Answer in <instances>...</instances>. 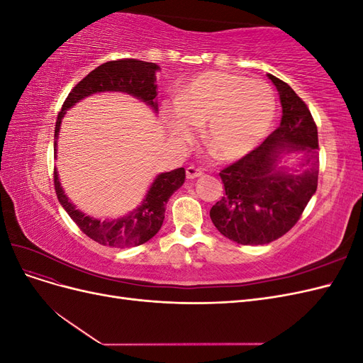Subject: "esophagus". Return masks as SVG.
I'll return each instance as SVG.
<instances>
[{
    "instance_id": "34e87169",
    "label": "esophagus",
    "mask_w": 363,
    "mask_h": 363,
    "mask_svg": "<svg viewBox=\"0 0 363 363\" xmlns=\"http://www.w3.org/2000/svg\"><path fill=\"white\" fill-rule=\"evenodd\" d=\"M203 174H204V171H203L201 168H196V167H194V164H191V167L186 168V177L191 179V180L201 177Z\"/></svg>"
}]
</instances>
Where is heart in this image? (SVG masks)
Returning <instances> with one entry per match:
<instances>
[{
    "label": "heart",
    "instance_id": "1",
    "mask_svg": "<svg viewBox=\"0 0 363 363\" xmlns=\"http://www.w3.org/2000/svg\"><path fill=\"white\" fill-rule=\"evenodd\" d=\"M276 115V96L265 82L230 72H203L184 84L175 106L164 107L174 140L194 136L204 124V140L223 160H236L259 145Z\"/></svg>",
    "mask_w": 363,
    "mask_h": 363
}]
</instances>
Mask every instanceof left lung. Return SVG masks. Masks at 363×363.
I'll return each mask as SVG.
<instances>
[{
  "label": "left lung",
  "instance_id": "left-lung-1",
  "mask_svg": "<svg viewBox=\"0 0 363 363\" xmlns=\"http://www.w3.org/2000/svg\"><path fill=\"white\" fill-rule=\"evenodd\" d=\"M283 108L281 123L248 155L221 172L225 195L211 208L218 232L240 245H263L298 223L318 186V128L309 107L292 87L268 74ZM281 150L305 156L298 170L278 167Z\"/></svg>",
  "mask_w": 363,
  "mask_h": 363
}]
</instances>
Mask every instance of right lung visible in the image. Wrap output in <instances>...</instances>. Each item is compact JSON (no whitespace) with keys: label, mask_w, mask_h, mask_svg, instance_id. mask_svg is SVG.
I'll use <instances>...</instances> for the list:
<instances>
[{"label":"right lung","mask_w":363,"mask_h":363,"mask_svg":"<svg viewBox=\"0 0 363 363\" xmlns=\"http://www.w3.org/2000/svg\"><path fill=\"white\" fill-rule=\"evenodd\" d=\"M159 67L156 63L142 62L138 59H119L100 65L92 72L87 74L82 82L74 86V89L65 100L62 112L57 115L56 130H54V151L57 148V136L60 130V123L65 112L71 108L75 103L83 98L96 92L118 91L133 95L139 100L150 104L157 111L156 103V71ZM186 171L184 168H177L171 172H163L157 175L155 183L145 196V200L127 216L113 219V221H100L91 216H86L80 211H77L71 204L60 188L57 171H54V189H56L57 199L68 212L72 221L80 227L82 232L94 239L95 242L108 247H138L145 244L155 236L164 219V207L169 196L177 191L184 183Z\"/></svg>","instance_id":"add662e5"}]
</instances>
